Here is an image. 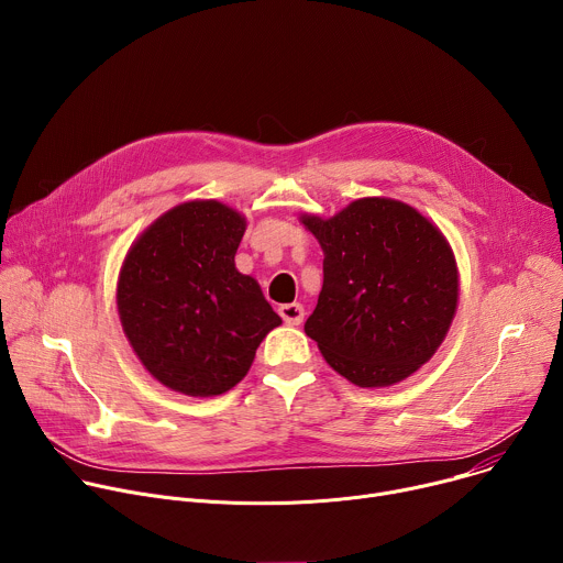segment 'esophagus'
I'll list each match as a JSON object with an SVG mask.
<instances>
[{
    "instance_id": "esophagus-1",
    "label": "esophagus",
    "mask_w": 563,
    "mask_h": 563,
    "mask_svg": "<svg viewBox=\"0 0 563 563\" xmlns=\"http://www.w3.org/2000/svg\"><path fill=\"white\" fill-rule=\"evenodd\" d=\"M278 313L287 325H300L305 318V307L300 302H287V305L278 307Z\"/></svg>"
}]
</instances>
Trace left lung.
I'll return each mask as SVG.
<instances>
[{"instance_id":"8db88e82","label":"left lung","mask_w":563,"mask_h":563,"mask_svg":"<svg viewBox=\"0 0 563 563\" xmlns=\"http://www.w3.org/2000/svg\"><path fill=\"white\" fill-rule=\"evenodd\" d=\"M300 222L325 254L305 334L358 387L415 374L443 343L459 302L456 261L439 227L391 198H361Z\"/></svg>"}]
</instances>
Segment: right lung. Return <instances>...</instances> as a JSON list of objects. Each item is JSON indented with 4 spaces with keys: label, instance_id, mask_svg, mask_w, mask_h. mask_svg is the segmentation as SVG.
Wrapping results in <instances>:
<instances>
[{
    "label": "right lung",
    "instance_id": "add662e5",
    "mask_svg": "<svg viewBox=\"0 0 563 563\" xmlns=\"http://www.w3.org/2000/svg\"><path fill=\"white\" fill-rule=\"evenodd\" d=\"M245 216L218 200L183 202L131 245L118 278L122 330L146 372L187 396H218L250 372L283 320L235 269Z\"/></svg>",
    "mask_w": 563,
    "mask_h": 563
}]
</instances>
